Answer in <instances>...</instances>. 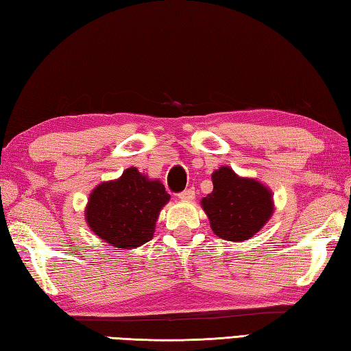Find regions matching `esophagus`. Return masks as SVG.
<instances>
[{"label": "esophagus", "instance_id": "34e87169", "mask_svg": "<svg viewBox=\"0 0 351 351\" xmlns=\"http://www.w3.org/2000/svg\"><path fill=\"white\" fill-rule=\"evenodd\" d=\"M177 197L180 198L182 201H192L193 198H195V191H193L192 188H191V189H186V191H183L182 193H178Z\"/></svg>", "mask_w": 351, "mask_h": 351}]
</instances>
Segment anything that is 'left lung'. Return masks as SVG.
I'll return each mask as SVG.
<instances>
[{
	"label": "left lung",
	"mask_w": 351,
	"mask_h": 351,
	"mask_svg": "<svg viewBox=\"0 0 351 351\" xmlns=\"http://www.w3.org/2000/svg\"><path fill=\"white\" fill-rule=\"evenodd\" d=\"M213 192L201 199L215 234L228 241L254 237L274 215L270 188L256 178L240 177L230 167L212 174Z\"/></svg>",
	"instance_id": "8db88e82"
}]
</instances>
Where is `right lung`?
I'll use <instances>...</instances> for the list:
<instances>
[{"label":"right lung","instance_id":"right-lung-1","mask_svg":"<svg viewBox=\"0 0 351 351\" xmlns=\"http://www.w3.org/2000/svg\"><path fill=\"white\" fill-rule=\"evenodd\" d=\"M169 198L160 180L130 167L91 191L85 221L105 243L129 251L153 239L160 210Z\"/></svg>","mask_w":351,"mask_h":351}]
</instances>
